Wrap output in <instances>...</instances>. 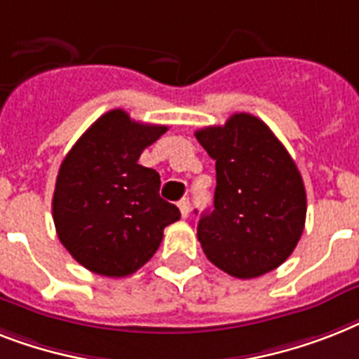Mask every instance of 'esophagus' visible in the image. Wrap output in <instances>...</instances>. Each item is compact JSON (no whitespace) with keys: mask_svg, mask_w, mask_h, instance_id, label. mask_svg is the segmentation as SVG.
Returning <instances> with one entry per match:
<instances>
[{"mask_svg":"<svg viewBox=\"0 0 359 359\" xmlns=\"http://www.w3.org/2000/svg\"><path fill=\"white\" fill-rule=\"evenodd\" d=\"M179 210H180V214H182V217H188L189 214V199H180L179 201Z\"/></svg>","mask_w":359,"mask_h":359,"instance_id":"obj_1","label":"esophagus"}]
</instances>
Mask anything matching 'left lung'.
<instances>
[{
  "label": "left lung",
  "mask_w": 359,
  "mask_h": 359,
  "mask_svg": "<svg viewBox=\"0 0 359 359\" xmlns=\"http://www.w3.org/2000/svg\"><path fill=\"white\" fill-rule=\"evenodd\" d=\"M195 138L215 160L214 210L201 215L197 238L215 267L256 278L284 264L301 240L306 189L295 162L252 114H234Z\"/></svg>",
  "instance_id": "obj_1"
}]
</instances>
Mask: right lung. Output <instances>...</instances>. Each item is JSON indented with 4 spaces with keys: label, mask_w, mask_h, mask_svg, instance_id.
Segmentation results:
<instances>
[{
    "label": "right lung",
    "mask_w": 359,
    "mask_h": 359,
    "mask_svg": "<svg viewBox=\"0 0 359 359\" xmlns=\"http://www.w3.org/2000/svg\"><path fill=\"white\" fill-rule=\"evenodd\" d=\"M168 130L114 109L77 140L53 194L58 240L79 264L103 276L133 275L153 258L179 208L160 197V175L140 154Z\"/></svg>",
    "instance_id": "add662e5"
}]
</instances>
